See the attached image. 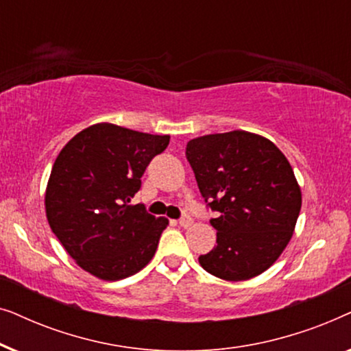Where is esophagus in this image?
<instances>
[{
	"label": "esophagus",
	"instance_id": "1",
	"mask_svg": "<svg viewBox=\"0 0 351 351\" xmlns=\"http://www.w3.org/2000/svg\"><path fill=\"white\" fill-rule=\"evenodd\" d=\"M179 225L182 228H190L191 225H193V219H191V217H182L179 220Z\"/></svg>",
	"mask_w": 351,
	"mask_h": 351
}]
</instances>
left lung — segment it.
<instances>
[{"label":"left lung","mask_w":351,"mask_h":351,"mask_svg":"<svg viewBox=\"0 0 351 351\" xmlns=\"http://www.w3.org/2000/svg\"><path fill=\"white\" fill-rule=\"evenodd\" d=\"M185 153L201 195L219 214L210 219L217 246L199 256V265L225 281L268 270L291 241L302 206L287 158L247 131L191 138Z\"/></svg>","instance_id":"1"}]
</instances>
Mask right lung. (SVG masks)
<instances>
[{
    "instance_id": "1",
    "label": "right lung",
    "mask_w": 351,
    "mask_h": 351,
    "mask_svg": "<svg viewBox=\"0 0 351 351\" xmlns=\"http://www.w3.org/2000/svg\"><path fill=\"white\" fill-rule=\"evenodd\" d=\"M167 145L169 136L97 123L56 158L45 195L47 222L70 257L99 280L136 275L155 256L169 220L129 203Z\"/></svg>"
}]
</instances>
